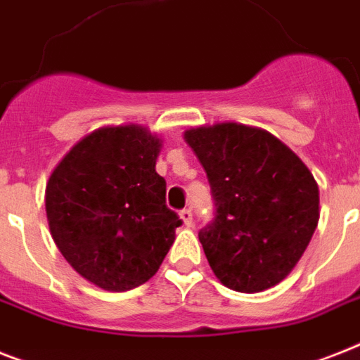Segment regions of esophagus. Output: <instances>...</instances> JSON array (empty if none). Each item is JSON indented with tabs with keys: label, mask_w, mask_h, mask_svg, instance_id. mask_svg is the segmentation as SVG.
Here are the masks:
<instances>
[{
	"label": "esophagus",
	"mask_w": 360,
	"mask_h": 360,
	"mask_svg": "<svg viewBox=\"0 0 360 360\" xmlns=\"http://www.w3.org/2000/svg\"><path fill=\"white\" fill-rule=\"evenodd\" d=\"M179 216H181V220H183V224H185L186 227L192 226V210H188V209L181 210Z\"/></svg>",
	"instance_id": "1"
}]
</instances>
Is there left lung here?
Wrapping results in <instances>:
<instances>
[{"instance_id":"1","label":"left lung","mask_w":360,"mask_h":360,"mask_svg":"<svg viewBox=\"0 0 360 360\" xmlns=\"http://www.w3.org/2000/svg\"><path fill=\"white\" fill-rule=\"evenodd\" d=\"M205 168L214 221L200 231L221 285L268 290L297 264L320 220V192L300 157L261 127L221 122L185 131Z\"/></svg>"}]
</instances>
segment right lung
<instances>
[{
  "label": "right lung",
  "mask_w": 360,
  "mask_h": 360,
  "mask_svg": "<svg viewBox=\"0 0 360 360\" xmlns=\"http://www.w3.org/2000/svg\"><path fill=\"white\" fill-rule=\"evenodd\" d=\"M162 140L144 125H105L58 160L46 185L51 236L92 285L125 292L150 281L175 240L155 165Z\"/></svg>",
  "instance_id": "1"
}]
</instances>
